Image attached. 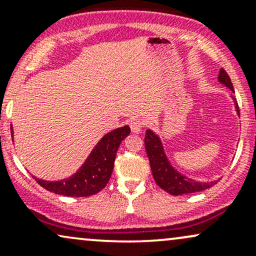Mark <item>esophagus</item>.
Returning a JSON list of instances; mask_svg holds the SVG:
<instances>
[{
  "mask_svg": "<svg viewBox=\"0 0 256 256\" xmlns=\"http://www.w3.org/2000/svg\"><path fill=\"white\" fill-rule=\"evenodd\" d=\"M130 128H131V131L134 132V134H140V132L142 131L143 122L140 119H132L130 122Z\"/></svg>",
  "mask_w": 256,
  "mask_h": 256,
  "instance_id": "obj_1",
  "label": "esophagus"
}]
</instances>
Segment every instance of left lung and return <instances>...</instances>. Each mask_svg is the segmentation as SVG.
Wrapping results in <instances>:
<instances>
[{"label":"left lung","mask_w":256,"mask_h":256,"mask_svg":"<svg viewBox=\"0 0 256 256\" xmlns=\"http://www.w3.org/2000/svg\"><path fill=\"white\" fill-rule=\"evenodd\" d=\"M218 79L220 83L224 84L226 88H228L232 92H234L231 79L224 68L220 70ZM232 98H234L237 114L240 116V108L238 104H237V101L234 100V96H232ZM144 144L146 155H148L149 162H150V168L154 180L156 182V184L161 189L171 194V195L178 196L185 195V194L198 192L218 183V182H208V183L196 182L194 179L185 177L182 173H179L177 170H174V167L170 164L168 158H167L165 152H164V146L162 143H161L160 137L152 130L146 131Z\"/></svg>","instance_id":"obj_1"}]
</instances>
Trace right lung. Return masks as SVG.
<instances>
[{"instance_id": "right-lung-1", "label": "right lung", "mask_w": 256, "mask_h": 256, "mask_svg": "<svg viewBox=\"0 0 256 256\" xmlns=\"http://www.w3.org/2000/svg\"><path fill=\"white\" fill-rule=\"evenodd\" d=\"M10 132L13 138L12 128ZM130 128L126 125L104 134L90 152L80 168L70 178L56 182L34 178L44 189L58 195L71 196V198H86V196L95 195L107 185L113 172L114 160L120 143L130 134Z\"/></svg>"}]
</instances>
